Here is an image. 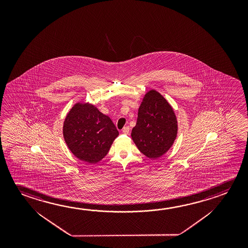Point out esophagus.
Here are the masks:
<instances>
[{"label": "esophagus", "mask_w": 248, "mask_h": 248, "mask_svg": "<svg viewBox=\"0 0 248 248\" xmlns=\"http://www.w3.org/2000/svg\"><path fill=\"white\" fill-rule=\"evenodd\" d=\"M122 132L124 134H129V132H130V127H128V126L124 127L122 130Z\"/></svg>", "instance_id": "esophagus-1"}]
</instances>
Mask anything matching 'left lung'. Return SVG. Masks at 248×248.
Segmentation results:
<instances>
[{"label":"left lung","instance_id":"obj_1","mask_svg":"<svg viewBox=\"0 0 248 248\" xmlns=\"http://www.w3.org/2000/svg\"><path fill=\"white\" fill-rule=\"evenodd\" d=\"M177 119L163 95L150 90L138 109L131 138L138 150L149 158H157L170 149L177 136Z\"/></svg>","mask_w":248,"mask_h":248}]
</instances>
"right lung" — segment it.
<instances>
[{
  "label": "right lung",
  "mask_w": 248,
  "mask_h": 248,
  "mask_svg": "<svg viewBox=\"0 0 248 248\" xmlns=\"http://www.w3.org/2000/svg\"><path fill=\"white\" fill-rule=\"evenodd\" d=\"M118 130L108 116L88 103H77L65 117L63 136L76 157L98 163L109 152Z\"/></svg>",
  "instance_id": "right-lung-1"
}]
</instances>
